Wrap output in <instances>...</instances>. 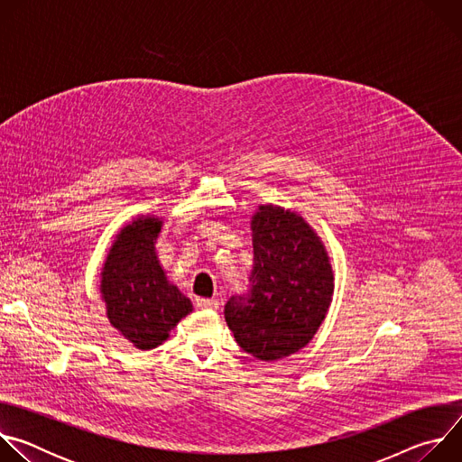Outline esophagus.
Segmentation results:
<instances>
[{
  "label": "esophagus",
  "instance_id": "obj_1",
  "mask_svg": "<svg viewBox=\"0 0 462 462\" xmlns=\"http://www.w3.org/2000/svg\"><path fill=\"white\" fill-rule=\"evenodd\" d=\"M195 305L199 309H217L219 307V300L216 298H197Z\"/></svg>",
  "mask_w": 462,
  "mask_h": 462
}]
</instances>
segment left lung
Here are the masks:
<instances>
[{
  "mask_svg": "<svg viewBox=\"0 0 462 462\" xmlns=\"http://www.w3.org/2000/svg\"><path fill=\"white\" fill-rule=\"evenodd\" d=\"M250 230V291L226 301L225 318L243 351L273 362L314 338L333 301L335 274L323 241L298 212L259 205Z\"/></svg>",
  "mask_w": 462,
  "mask_h": 462,
  "instance_id": "8db88e82",
  "label": "left lung"
}]
</instances>
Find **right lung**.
Returning a JSON list of instances; mask_svg holds the SVG:
<instances>
[{"instance_id":"1","label":"right lung","mask_w":462,"mask_h":462,"mask_svg":"<svg viewBox=\"0 0 462 462\" xmlns=\"http://www.w3.org/2000/svg\"><path fill=\"white\" fill-rule=\"evenodd\" d=\"M162 228L157 216H139L115 236L100 273L106 316L116 331L141 351L170 338V331L193 310L173 285L157 257L155 243Z\"/></svg>"}]
</instances>
